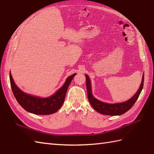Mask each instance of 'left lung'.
Returning <instances> with one entry per match:
<instances>
[{
    "mask_svg": "<svg viewBox=\"0 0 154 154\" xmlns=\"http://www.w3.org/2000/svg\"><path fill=\"white\" fill-rule=\"evenodd\" d=\"M85 77L86 87H87L88 91V98L92 107L100 114L109 116H119L125 113L126 112L130 110L131 107L135 103L137 99L140 94L142 88H143L144 74H143V76H142V82L140 85V88L138 89V91L135 93V95L131 97L128 100L125 101V102L115 104L105 103L101 102V101L95 99L92 95L91 82H90L89 78L87 74H85Z\"/></svg>",
    "mask_w": 154,
    "mask_h": 154,
    "instance_id": "left-lung-1",
    "label": "left lung"
}]
</instances>
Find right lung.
<instances>
[{
    "instance_id": "obj_1",
    "label": "right lung",
    "mask_w": 154,
    "mask_h": 154,
    "mask_svg": "<svg viewBox=\"0 0 154 154\" xmlns=\"http://www.w3.org/2000/svg\"><path fill=\"white\" fill-rule=\"evenodd\" d=\"M76 74L67 78L64 85L59 89L55 94L46 98L28 95L18 88L14 83L12 74L10 72L11 88L15 98L21 106L30 113L38 115H49L57 112L64 103L65 95L72 78Z\"/></svg>"
}]
</instances>
